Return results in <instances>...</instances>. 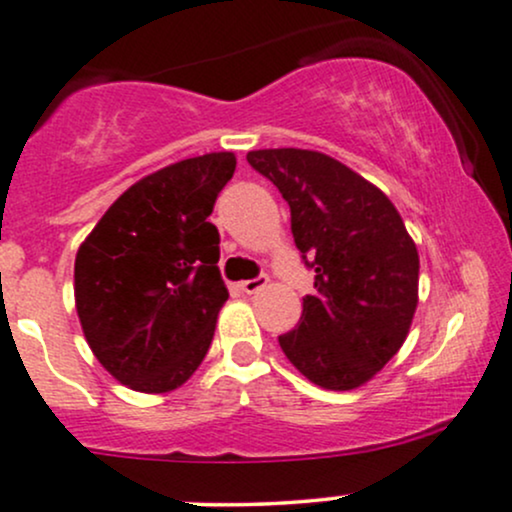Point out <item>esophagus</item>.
Instances as JSON below:
<instances>
[{
    "mask_svg": "<svg viewBox=\"0 0 512 512\" xmlns=\"http://www.w3.org/2000/svg\"><path fill=\"white\" fill-rule=\"evenodd\" d=\"M269 284V276L267 274H260V276H255V279H248V281H240V291L243 293H257V291H262L264 286Z\"/></svg>",
    "mask_w": 512,
    "mask_h": 512,
    "instance_id": "obj_1",
    "label": "esophagus"
}]
</instances>
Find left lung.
<instances>
[{
    "label": "left lung",
    "instance_id": "1",
    "mask_svg": "<svg viewBox=\"0 0 512 512\" xmlns=\"http://www.w3.org/2000/svg\"><path fill=\"white\" fill-rule=\"evenodd\" d=\"M291 207V233L315 269L286 358L325 390H356L397 354L419 303V252L395 204L366 178L308 149L250 151Z\"/></svg>",
    "mask_w": 512,
    "mask_h": 512
}]
</instances>
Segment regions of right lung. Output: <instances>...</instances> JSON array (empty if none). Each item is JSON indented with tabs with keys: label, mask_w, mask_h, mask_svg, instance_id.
<instances>
[{
	"label": "right lung",
	"mask_w": 512,
	"mask_h": 512,
	"mask_svg": "<svg viewBox=\"0 0 512 512\" xmlns=\"http://www.w3.org/2000/svg\"><path fill=\"white\" fill-rule=\"evenodd\" d=\"M233 170L236 156L221 151L146 175L76 252L81 330L103 368L132 390H175L207 356L228 301L209 214Z\"/></svg>",
	"instance_id": "add662e5"
}]
</instances>
